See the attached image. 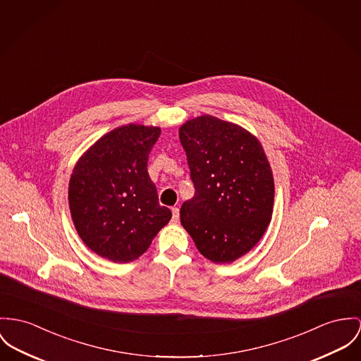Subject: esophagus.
Segmentation results:
<instances>
[{
	"label": "esophagus",
	"mask_w": 361,
	"mask_h": 361,
	"mask_svg": "<svg viewBox=\"0 0 361 361\" xmlns=\"http://www.w3.org/2000/svg\"><path fill=\"white\" fill-rule=\"evenodd\" d=\"M171 221L177 222L178 221V217H180V210H178V207H173L171 209Z\"/></svg>",
	"instance_id": "1"
}]
</instances>
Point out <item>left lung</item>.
Masks as SVG:
<instances>
[{
	"label": "left lung",
	"instance_id": "left-lung-1",
	"mask_svg": "<svg viewBox=\"0 0 361 361\" xmlns=\"http://www.w3.org/2000/svg\"><path fill=\"white\" fill-rule=\"evenodd\" d=\"M178 136L195 187L180 209L181 224L203 257L231 264L259 242L272 219L269 161L254 135L213 115L187 121Z\"/></svg>",
	"mask_w": 361,
	"mask_h": 361
}]
</instances>
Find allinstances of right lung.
<instances>
[{
	"instance_id": "1",
	"label": "right lung",
	"mask_w": 361,
	"mask_h": 361,
	"mask_svg": "<svg viewBox=\"0 0 361 361\" xmlns=\"http://www.w3.org/2000/svg\"><path fill=\"white\" fill-rule=\"evenodd\" d=\"M161 128L129 123L90 145L70 177L71 219L83 243L112 262L144 254L171 219L159 204L148 155Z\"/></svg>"
}]
</instances>
